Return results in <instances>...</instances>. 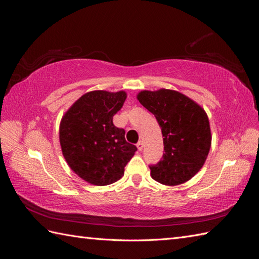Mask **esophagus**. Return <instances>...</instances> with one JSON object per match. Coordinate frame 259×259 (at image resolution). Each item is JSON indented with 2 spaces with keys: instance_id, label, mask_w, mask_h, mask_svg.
I'll list each match as a JSON object with an SVG mask.
<instances>
[{
  "instance_id": "obj_1",
  "label": "esophagus",
  "mask_w": 259,
  "mask_h": 259,
  "mask_svg": "<svg viewBox=\"0 0 259 259\" xmlns=\"http://www.w3.org/2000/svg\"><path fill=\"white\" fill-rule=\"evenodd\" d=\"M137 148H138L139 151H142L143 149H144V142H142V140H140V142H138L137 143Z\"/></svg>"
}]
</instances>
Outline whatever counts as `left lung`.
I'll use <instances>...</instances> for the list:
<instances>
[{"label": "left lung", "mask_w": 259, "mask_h": 259, "mask_svg": "<svg viewBox=\"0 0 259 259\" xmlns=\"http://www.w3.org/2000/svg\"><path fill=\"white\" fill-rule=\"evenodd\" d=\"M137 99L158 121L164 144L162 160L151 165V177L165 186L182 185L204 165L211 134L206 112L184 94L173 90L142 91Z\"/></svg>", "instance_id": "obj_1"}]
</instances>
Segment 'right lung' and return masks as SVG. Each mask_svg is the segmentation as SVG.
Here are the masks:
<instances>
[{"label": "right lung", "instance_id": "add662e5", "mask_svg": "<svg viewBox=\"0 0 259 259\" xmlns=\"http://www.w3.org/2000/svg\"><path fill=\"white\" fill-rule=\"evenodd\" d=\"M126 93L93 91L68 109L59 126L62 154L74 173L95 186L115 183L135 154L136 146L125 140V131L113 124Z\"/></svg>", "mask_w": 259, "mask_h": 259}]
</instances>
